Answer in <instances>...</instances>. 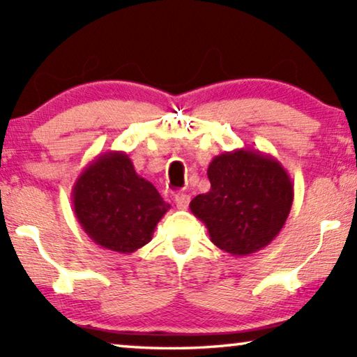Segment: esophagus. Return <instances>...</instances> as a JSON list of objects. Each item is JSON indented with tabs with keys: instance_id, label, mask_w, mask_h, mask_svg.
<instances>
[{
	"instance_id": "1",
	"label": "esophagus",
	"mask_w": 357,
	"mask_h": 357,
	"mask_svg": "<svg viewBox=\"0 0 357 357\" xmlns=\"http://www.w3.org/2000/svg\"><path fill=\"white\" fill-rule=\"evenodd\" d=\"M175 204L178 209H187L190 204V197L187 193H177L175 195Z\"/></svg>"
}]
</instances>
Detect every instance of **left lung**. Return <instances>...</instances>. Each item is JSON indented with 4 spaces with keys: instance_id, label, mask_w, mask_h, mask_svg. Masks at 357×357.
<instances>
[{
    "instance_id": "1",
    "label": "left lung",
    "mask_w": 357,
    "mask_h": 357,
    "mask_svg": "<svg viewBox=\"0 0 357 357\" xmlns=\"http://www.w3.org/2000/svg\"><path fill=\"white\" fill-rule=\"evenodd\" d=\"M211 188L190 209L206 226L214 245L234 257L270 245L289 216L294 188L278 159L255 149L222 153L208 165Z\"/></svg>"
}]
</instances>
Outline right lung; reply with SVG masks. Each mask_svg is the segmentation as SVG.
<instances>
[{"label":"right lung","mask_w":357,"mask_h":357,"mask_svg":"<svg viewBox=\"0 0 357 357\" xmlns=\"http://www.w3.org/2000/svg\"><path fill=\"white\" fill-rule=\"evenodd\" d=\"M71 198L87 236L119 253H133L151 242L170 209L154 185L136 174L123 151L97 155L76 178Z\"/></svg>","instance_id":"add662e5"}]
</instances>
